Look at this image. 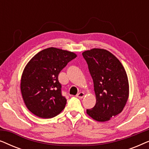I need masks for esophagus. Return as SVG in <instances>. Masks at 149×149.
Masks as SVG:
<instances>
[{"label": "esophagus", "instance_id": "esophagus-1", "mask_svg": "<svg viewBox=\"0 0 149 149\" xmlns=\"http://www.w3.org/2000/svg\"><path fill=\"white\" fill-rule=\"evenodd\" d=\"M84 96H85V93L83 92H79L77 94V97H79V98H80V99L83 98Z\"/></svg>", "mask_w": 149, "mask_h": 149}]
</instances>
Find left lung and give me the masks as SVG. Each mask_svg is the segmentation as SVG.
<instances>
[{
    "label": "left lung",
    "instance_id": "1",
    "mask_svg": "<svg viewBox=\"0 0 149 149\" xmlns=\"http://www.w3.org/2000/svg\"><path fill=\"white\" fill-rule=\"evenodd\" d=\"M93 79L96 103L87 110L99 122L109 121L121 113L129 97V81L121 62L109 51L93 48L82 53Z\"/></svg>",
    "mask_w": 149,
    "mask_h": 149
}]
</instances>
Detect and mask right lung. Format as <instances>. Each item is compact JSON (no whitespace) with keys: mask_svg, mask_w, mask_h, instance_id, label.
Here are the masks:
<instances>
[{"mask_svg":"<svg viewBox=\"0 0 149 149\" xmlns=\"http://www.w3.org/2000/svg\"><path fill=\"white\" fill-rule=\"evenodd\" d=\"M77 57L74 52L56 47L40 51L28 62L21 77L20 89L27 109L37 117L53 118L65 108L58 74Z\"/></svg>","mask_w":149,"mask_h":149,"instance_id":"1","label":"right lung"}]
</instances>
